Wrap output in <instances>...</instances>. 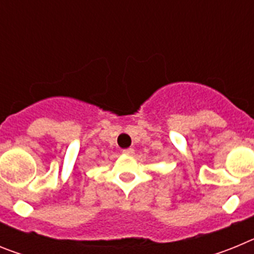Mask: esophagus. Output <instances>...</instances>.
Wrapping results in <instances>:
<instances>
[{
  "label": "esophagus",
  "instance_id": "obj_1",
  "mask_svg": "<svg viewBox=\"0 0 254 254\" xmlns=\"http://www.w3.org/2000/svg\"><path fill=\"white\" fill-rule=\"evenodd\" d=\"M122 152L125 155H133L134 154V150L132 149V147H129V149H125Z\"/></svg>",
  "mask_w": 254,
  "mask_h": 254
}]
</instances>
